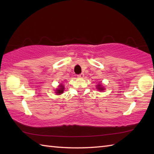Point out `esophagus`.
Returning a JSON list of instances; mask_svg holds the SVG:
<instances>
[{"label":"esophagus","instance_id":"esophagus-1","mask_svg":"<svg viewBox=\"0 0 154 154\" xmlns=\"http://www.w3.org/2000/svg\"><path fill=\"white\" fill-rule=\"evenodd\" d=\"M77 77H79V78H83V77H84V74H83V73H81V74H79V75H78Z\"/></svg>","mask_w":154,"mask_h":154}]
</instances>
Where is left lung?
Instances as JSON below:
<instances>
[{"label": "left lung", "instance_id": "1", "mask_svg": "<svg viewBox=\"0 0 154 154\" xmlns=\"http://www.w3.org/2000/svg\"><path fill=\"white\" fill-rule=\"evenodd\" d=\"M97 89L98 90H100V92H103V91L105 90V88H104L103 86H102V85L101 84H98V85H97Z\"/></svg>", "mask_w": 154, "mask_h": 154}]
</instances>
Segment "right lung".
I'll list each match as a JSON object with an SVG mask.
<instances>
[{
	"instance_id": "add662e5",
	"label": "right lung",
	"mask_w": 154,
	"mask_h": 154,
	"mask_svg": "<svg viewBox=\"0 0 154 154\" xmlns=\"http://www.w3.org/2000/svg\"><path fill=\"white\" fill-rule=\"evenodd\" d=\"M64 90V88L63 86V85H62V83H60V85H59V88H57V90H56V94H57L58 95L61 94L63 93Z\"/></svg>"
}]
</instances>
